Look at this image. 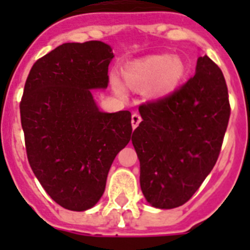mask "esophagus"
Returning a JSON list of instances; mask_svg holds the SVG:
<instances>
[{
  "instance_id": "34e87169",
  "label": "esophagus",
  "mask_w": 250,
  "mask_h": 250,
  "mask_svg": "<svg viewBox=\"0 0 250 250\" xmlns=\"http://www.w3.org/2000/svg\"><path fill=\"white\" fill-rule=\"evenodd\" d=\"M141 122V117L140 114L137 113H133L132 117H131V123H132V127L133 128H136L137 125H139V123Z\"/></svg>"
}]
</instances>
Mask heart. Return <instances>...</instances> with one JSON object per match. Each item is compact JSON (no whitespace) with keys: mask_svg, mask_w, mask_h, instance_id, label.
I'll return each mask as SVG.
<instances>
[{"mask_svg":"<svg viewBox=\"0 0 250 250\" xmlns=\"http://www.w3.org/2000/svg\"><path fill=\"white\" fill-rule=\"evenodd\" d=\"M186 76V66L179 57L168 54L152 56L131 64L125 70V80L135 89L149 86L148 93L153 98L168 96L182 84ZM115 88L121 85L115 82Z\"/></svg>","mask_w":250,"mask_h":250,"instance_id":"b5f03b06","label":"heart"}]
</instances>
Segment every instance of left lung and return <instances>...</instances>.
<instances>
[{
  "label": "left lung",
  "instance_id": "obj_1",
  "mask_svg": "<svg viewBox=\"0 0 250 250\" xmlns=\"http://www.w3.org/2000/svg\"><path fill=\"white\" fill-rule=\"evenodd\" d=\"M132 133L140 187L158 209L186 204L213 170L229 125V90L221 68L200 57L196 74L179 89L139 107Z\"/></svg>",
  "mask_w": 250,
  "mask_h": 250
}]
</instances>
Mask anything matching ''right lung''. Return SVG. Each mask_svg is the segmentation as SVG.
Returning <instances> with one entry per match:
<instances>
[{"mask_svg": "<svg viewBox=\"0 0 250 250\" xmlns=\"http://www.w3.org/2000/svg\"><path fill=\"white\" fill-rule=\"evenodd\" d=\"M111 48L66 42L33 63L21 101L29 166L64 209L83 211L104 194L117 154L132 135L131 113H102L90 89L109 84Z\"/></svg>", "mask_w": 250, "mask_h": 250, "instance_id": "add662e5", "label": "right lung"}]
</instances>
